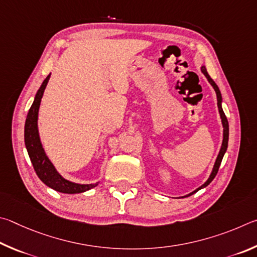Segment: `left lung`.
<instances>
[{"label":"left lung","instance_id":"8db88e82","mask_svg":"<svg viewBox=\"0 0 257 257\" xmlns=\"http://www.w3.org/2000/svg\"><path fill=\"white\" fill-rule=\"evenodd\" d=\"M201 71L203 72V74L206 76V79H208V81H209V82L211 83V85H212V87H213V89H214L215 93H217L218 108H219L220 117H221V121H222V126H223V140H222V146H221V149H220V152H219V155H218V158H217V160H215V164H214V166H213L212 173H211V175H210L209 179H208V181H206V182L203 184V185L200 186L199 188H196V190H195L194 192L190 193V194L186 195V196H190V195H192V194H194V193H196L197 191H200L201 188H203V187H205V186H208L209 184L213 181V178L215 177V175L218 174V170H219V167H220V164H221V161H222L223 156H224V154H226V151H227V148H228V139H229V125H228V119H227V117H226V115H224V112H223V110H222V107H221V93H220V90H219V88H218V85L215 84L214 81H213L212 79H211V76L208 74V72H206L205 66H202V67H201ZM186 196H184V197H186Z\"/></svg>","mask_w":257,"mask_h":257}]
</instances>
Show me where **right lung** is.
<instances>
[{
    "label": "right lung",
    "instance_id": "add662e5",
    "mask_svg": "<svg viewBox=\"0 0 257 257\" xmlns=\"http://www.w3.org/2000/svg\"><path fill=\"white\" fill-rule=\"evenodd\" d=\"M49 76H51V74L47 75V78L44 80L43 84L40 85L39 90L37 93H36L33 105L30 107L28 115H27L25 124V143L27 151H28L29 158L31 160V164L34 166L36 174H37L40 181L44 184H46L48 187H51L57 192L66 193V194H75V193H82L85 191H89L90 188L97 186L98 183L76 184L63 178L61 175L56 172L55 167H54L53 164L47 158V156L43 149L42 143H40L37 126L38 110L45 88H46V85L48 83Z\"/></svg>",
    "mask_w": 257,
    "mask_h": 257
}]
</instances>
